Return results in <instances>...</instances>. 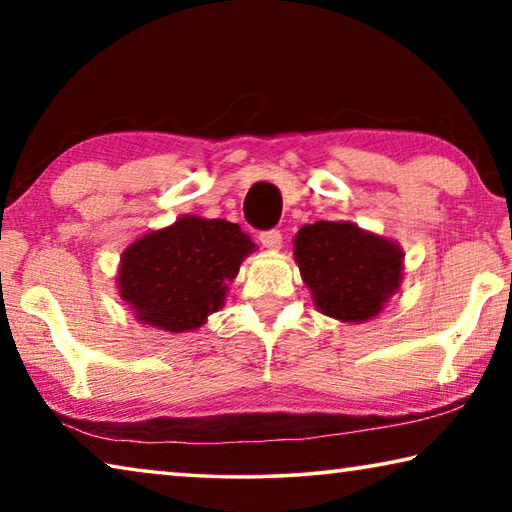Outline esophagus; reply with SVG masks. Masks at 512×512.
<instances>
[{
	"label": "esophagus",
	"mask_w": 512,
	"mask_h": 512,
	"mask_svg": "<svg viewBox=\"0 0 512 512\" xmlns=\"http://www.w3.org/2000/svg\"><path fill=\"white\" fill-rule=\"evenodd\" d=\"M259 244H262L268 250H280V246H282L280 230H264V232H259Z\"/></svg>",
	"instance_id": "1"
}]
</instances>
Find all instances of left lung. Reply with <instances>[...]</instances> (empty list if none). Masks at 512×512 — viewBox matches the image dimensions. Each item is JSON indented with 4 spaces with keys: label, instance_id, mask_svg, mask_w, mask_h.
I'll use <instances>...</instances> for the list:
<instances>
[{
    "label": "left lung",
    "instance_id": "8db88e82",
    "mask_svg": "<svg viewBox=\"0 0 512 512\" xmlns=\"http://www.w3.org/2000/svg\"><path fill=\"white\" fill-rule=\"evenodd\" d=\"M293 257L318 311L343 323L375 318L404 275L402 248L350 221L302 225Z\"/></svg>",
    "mask_w": 512,
    "mask_h": 512
}]
</instances>
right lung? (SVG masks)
Masks as SVG:
<instances>
[{
  "instance_id": "right-lung-1",
  "label": "right lung",
  "mask_w": 512,
  "mask_h": 512,
  "mask_svg": "<svg viewBox=\"0 0 512 512\" xmlns=\"http://www.w3.org/2000/svg\"><path fill=\"white\" fill-rule=\"evenodd\" d=\"M253 250L237 223L180 216L124 250L119 296L144 325L171 334L192 332L223 307L228 282Z\"/></svg>"
}]
</instances>
